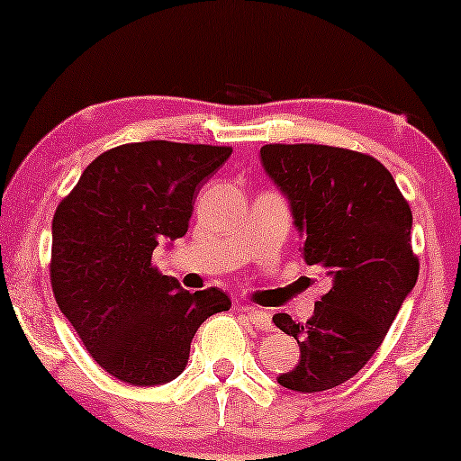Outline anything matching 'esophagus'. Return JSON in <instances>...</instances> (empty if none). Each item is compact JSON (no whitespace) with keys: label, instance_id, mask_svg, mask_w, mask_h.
I'll list each match as a JSON object with an SVG mask.
<instances>
[{"label":"esophagus","instance_id":"obj_1","mask_svg":"<svg viewBox=\"0 0 461 461\" xmlns=\"http://www.w3.org/2000/svg\"><path fill=\"white\" fill-rule=\"evenodd\" d=\"M245 312V316L249 321H251V325L256 327V330H273V322H271V316L267 314V312L262 310H256V308H242Z\"/></svg>","mask_w":461,"mask_h":461}]
</instances>
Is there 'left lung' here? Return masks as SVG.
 I'll return each mask as SVG.
<instances>
[{
  "instance_id": "1",
  "label": "left lung",
  "mask_w": 461,
  "mask_h": 461,
  "mask_svg": "<svg viewBox=\"0 0 461 461\" xmlns=\"http://www.w3.org/2000/svg\"><path fill=\"white\" fill-rule=\"evenodd\" d=\"M260 158L290 201L305 264L331 277L310 321L273 316L301 351L297 366L277 382L294 393H322L364 368L416 285L411 210L388 168L366 153L301 142L264 145Z\"/></svg>"
}]
</instances>
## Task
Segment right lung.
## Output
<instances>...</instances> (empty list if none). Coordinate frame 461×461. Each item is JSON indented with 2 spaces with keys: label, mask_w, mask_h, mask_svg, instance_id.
Returning a JSON list of instances; mask_svg holds the SVG:
<instances>
[{
  "label": "right lung",
  "mask_w": 461,
  "mask_h": 461,
  "mask_svg": "<svg viewBox=\"0 0 461 461\" xmlns=\"http://www.w3.org/2000/svg\"><path fill=\"white\" fill-rule=\"evenodd\" d=\"M231 147L145 140L84 168L51 223V290L105 373L160 385L188 364L201 322L231 308L223 290L188 293L151 264L162 238L188 231L197 193Z\"/></svg>",
  "instance_id": "add662e5"
}]
</instances>
